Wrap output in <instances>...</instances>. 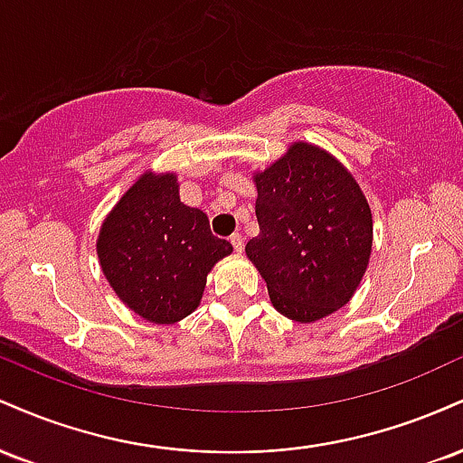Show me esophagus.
Instances as JSON below:
<instances>
[{"label":"esophagus","instance_id":"1","mask_svg":"<svg viewBox=\"0 0 463 463\" xmlns=\"http://www.w3.org/2000/svg\"><path fill=\"white\" fill-rule=\"evenodd\" d=\"M231 243H232V248H235V252H241V250H243V237H241V232H235V235L231 237Z\"/></svg>","mask_w":463,"mask_h":463}]
</instances>
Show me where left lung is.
<instances>
[{
    "mask_svg": "<svg viewBox=\"0 0 463 463\" xmlns=\"http://www.w3.org/2000/svg\"><path fill=\"white\" fill-rule=\"evenodd\" d=\"M252 178L259 235L246 254L268 283L274 309L302 324L342 309L372 252V213L357 180L305 141Z\"/></svg>",
    "mask_w": 463,
    "mask_h": 463,
    "instance_id": "8db88e82",
    "label": "left lung"
}]
</instances>
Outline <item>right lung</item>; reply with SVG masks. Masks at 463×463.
Segmentation results:
<instances>
[{
    "label": "right lung",
    "mask_w": 463,
    "mask_h": 463,
    "mask_svg": "<svg viewBox=\"0 0 463 463\" xmlns=\"http://www.w3.org/2000/svg\"><path fill=\"white\" fill-rule=\"evenodd\" d=\"M231 252V243L211 232L206 213L180 202L176 174H143L98 237L99 265L117 298L154 324L198 309L206 274Z\"/></svg>",
    "instance_id": "add662e5"
}]
</instances>
